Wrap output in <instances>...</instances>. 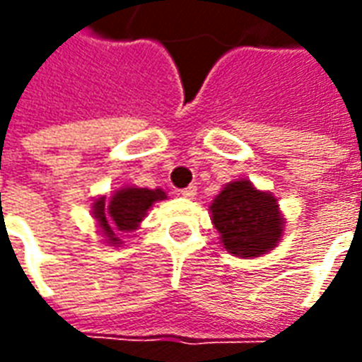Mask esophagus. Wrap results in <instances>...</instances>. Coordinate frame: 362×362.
<instances>
[{"mask_svg":"<svg viewBox=\"0 0 362 362\" xmlns=\"http://www.w3.org/2000/svg\"><path fill=\"white\" fill-rule=\"evenodd\" d=\"M180 194H182V197H186V199H194L197 194V188L196 186H188V188L180 189Z\"/></svg>","mask_w":362,"mask_h":362,"instance_id":"34e87169","label":"esophagus"}]
</instances>
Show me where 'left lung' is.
Returning a JSON list of instances; mask_svg holds the SVG:
<instances>
[{
    "mask_svg": "<svg viewBox=\"0 0 362 362\" xmlns=\"http://www.w3.org/2000/svg\"><path fill=\"white\" fill-rule=\"evenodd\" d=\"M209 211L223 246L238 258L267 254L283 236L285 219L277 197L272 192L256 189L246 178L230 182L221 189Z\"/></svg>",
    "mask_w": 362,
    "mask_h": 362,
    "instance_id": "8db88e82",
    "label": "left lung"
}]
</instances>
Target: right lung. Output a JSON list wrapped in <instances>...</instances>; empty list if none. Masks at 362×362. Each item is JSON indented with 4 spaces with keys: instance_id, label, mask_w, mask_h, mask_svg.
<instances>
[{
    "instance_id": "right-lung-1",
    "label": "right lung",
    "mask_w": 362,
    "mask_h": 362,
    "mask_svg": "<svg viewBox=\"0 0 362 362\" xmlns=\"http://www.w3.org/2000/svg\"><path fill=\"white\" fill-rule=\"evenodd\" d=\"M160 199H166V194L160 188L149 189L135 188V186L118 189L108 204H106V197L95 199L93 217L98 223V228L106 238V244L118 246L122 240L116 236V230H122V233L135 230L153 204H157Z\"/></svg>"
}]
</instances>
